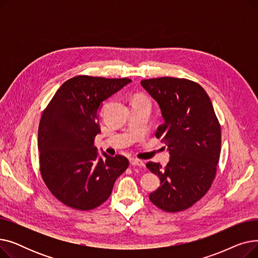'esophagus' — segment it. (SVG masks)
<instances>
[{"mask_svg":"<svg viewBox=\"0 0 258 258\" xmlns=\"http://www.w3.org/2000/svg\"><path fill=\"white\" fill-rule=\"evenodd\" d=\"M131 164L133 166H139V167H143L144 166V162L138 159H131Z\"/></svg>","mask_w":258,"mask_h":258,"instance_id":"esophagus-1","label":"esophagus"}]
</instances>
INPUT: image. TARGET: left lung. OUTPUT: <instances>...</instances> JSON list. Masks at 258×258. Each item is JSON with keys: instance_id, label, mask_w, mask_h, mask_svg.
<instances>
[{"instance_id": "1", "label": "left lung", "mask_w": 258, "mask_h": 258, "mask_svg": "<svg viewBox=\"0 0 258 258\" xmlns=\"http://www.w3.org/2000/svg\"><path fill=\"white\" fill-rule=\"evenodd\" d=\"M141 86L160 106L164 123L156 137L170 156L165 167L146 164L160 178L150 200L167 212L185 210L206 195L215 177L222 140L219 120L205 90L191 80L160 77L142 80Z\"/></svg>"}]
</instances>
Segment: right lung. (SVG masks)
<instances>
[{"label":"right lung","instance_id":"obj_1","mask_svg":"<svg viewBox=\"0 0 258 258\" xmlns=\"http://www.w3.org/2000/svg\"><path fill=\"white\" fill-rule=\"evenodd\" d=\"M128 78L76 76L57 90L38 125L40 173L52 195L79 210L98 207L110 198L115 181L128 166L118 155H99L102 102L131 83Z\"/></svg>","mask_w":258,"mask_h":258}]
</instances>
